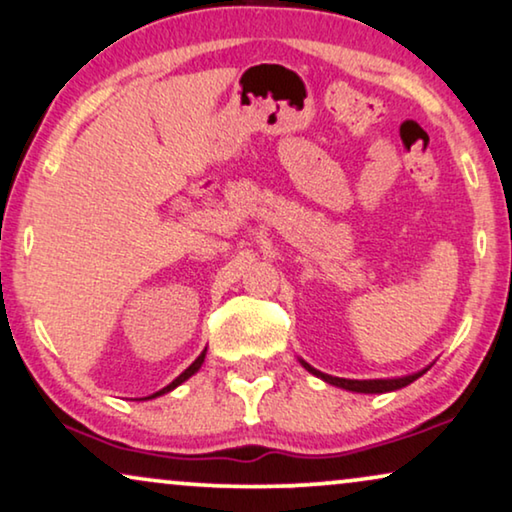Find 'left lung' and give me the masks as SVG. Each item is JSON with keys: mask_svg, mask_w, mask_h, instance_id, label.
<instances>
[{"mask_svg": "<svg viewBox=\"0 0 512 512\" xmlns=\"http://www.w3.org/2000/svg\"><path fill=\"white\" fill-rule=\"evenodd\" d=\"M299 363H302L304 370H309L313 377L323 379L325 384H332L337 388H344V391H353V393H388V391H398V388L403 386H410L412 381H417L421 374H426L431 370V365L424 367V370L414 372V374H405V377H393V379H342V377H332V374H325L316 370V367H311L306 360L299 358Z\"/></svg>", "mask_w": 512, "mask_h": 512, "instance_id": "left-lung-1", "label": "left lung"}]
</instances>
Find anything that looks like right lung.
<instances>
[{
  "instance_id": "1",
  "label": "right lung",
  "mask_w": 512,
  "mask_h": 512,
  "mask_svg": "<svg viewBox=\"0 0 512 512\" xmlns=\"http://www.w3.org/2000/svg\"><path fill=\"white\" fill-rule=\"evenodd\" d=\"M203 360H206V349H203V351H201V356H199V358H196V360H194V363H192V365H189V367H187V370L180 374V377H175L173 381H170V384H168L166 388H161V391H156V393H152V395H147V398H140V400H152V398H159V395H163V393H170V391H173V388H177V386H180V384H185V381H187L189 377H192V374H196V372H199V370H201Z\"/></svg>"
}]
</instances>
